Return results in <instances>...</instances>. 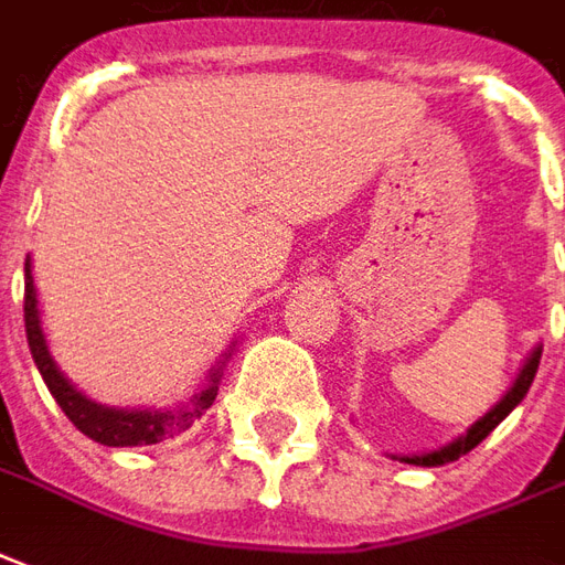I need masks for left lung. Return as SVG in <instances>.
<instances>
[{"label":"left lung","instance_id":"obj_1","mask_svg":"<svg viewBox=\"0 0 565 565\" xmlns=\"http://www.w3.org/2000/svg\"><path fill=\"white\" fill-rule=\"evenodd\" d=\"M539 359H542V347H536L533 353H530V359L524 362V367H521V374L515 377V383H512V388L505 392L503 401L497 404L494 411L484 413L482 419L476 422L470 431L463 434L461 440L449 443V446H443L440 452H431V455H416V458H404L407 463H419V467H440V463H449V461H458L461 455H467L470 449H476L479 443L488 437V434L494 431L497 425L509 416V413L515 411L518 404L524 401V395H527L530 383H533V377H536L539 371Z\"/></svg>","mask_w":565,"mask_h":565}]
</instances>
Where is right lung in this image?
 Returning a JSON list of instances; mask_svg holds the SVG:
<instances>
[{
    "mask_svg": "<svg viewBox=\"0 0 565 565\" xmlns=\"http://www.w3.org/2000/svg\"><path fill=\"white\" fill-rule=\"evenodd\" d=\"M23 320H26V341L32 350L41 377L47 383L50 395L56 398L62 413L68 416L86 437L104 446H152L167 437H177L185 428H191L203 413L212 407V401L218 395V377L212 374V386H206L194 398V407H182V411H113L89 401L83 392L71 386L68 380L62 377L60 367L53 365V359L44 344V332L38 323V299H35V281H32V269L26 260V294H23Z\"/></svg>",
    "mask_w": 565,
    "mask_h": 565,
    "instance_id": "1",
    "label": "right lung"
}]
</instances>
